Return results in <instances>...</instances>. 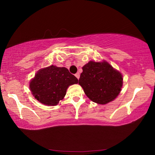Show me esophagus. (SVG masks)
Listing matches in <instances>:
<instances>
[{
	"label": "esophagus",
	"instance_id": "34e87169",
	"mask_svg": "<svg viewBox=\"0 0 155 155\" xmlns=\"http://www.w3.org/2000/svg\"><path fill=\"white\" fill-rule=\"evenodd\" d=\"M75 77H77L78 79H79V78H80V74H79V73H77V74H75Z\"/></svg>",
	"mask_w": 155,
	"mask_h": 155
}]
</instances>
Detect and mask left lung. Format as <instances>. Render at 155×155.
<instances>
[{
    "instance_id": "1",
    "label": "left lung",
    "mask_w": 155,
    "mask_h": 155,
    "mask_svg": "<svg viewBox=\"0 0 155 155\" xmlns=\"http://www.w3.org/2000/svg\"><path fill=\"white\" fill-rule=\"evenodd\" d=\"M78 84L91 101L105 104L120 93L123 77L107 62L90 61L83 67Z\"/></svg>"
}]
</instances>
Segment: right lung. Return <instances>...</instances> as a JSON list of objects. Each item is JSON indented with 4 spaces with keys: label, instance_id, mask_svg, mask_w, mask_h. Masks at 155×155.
<instances>
[{
    "label": "right lung",
    "instance_id": "right-lung-1",
    "mask_svg": "<svg viewBox=\"0 0 155 155\" xmlns=\"http://www.w3.org/2000/svg\"><path fill=\"white\" fill-rule=\"evenodd\" d=\"M77 83V78L67 68L51 65L36 74L30 83V89L40 103L54 106L64 98L67 88Z\"/></svg>",
    "mask_w": 155,
    "mask_h": 155
}]
</instances>
